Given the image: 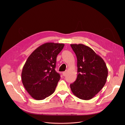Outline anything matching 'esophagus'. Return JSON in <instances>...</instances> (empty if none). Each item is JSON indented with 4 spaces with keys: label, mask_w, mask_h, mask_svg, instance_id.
Wrapping results in <instances>:
<instances>
[{
    "label": "esophagus",
    "mask_w": 125,
    "mask_h": 125,
    "mask_svg": "<svg viewBox=\"0 0 125 125\" xmlns=\"http://www.w3.org/2000/svg\"><path fill=\"white\" fill-rule=\"evenodd\" d=\"M62 74L63 76H66V72H62Z\"/></svg>",
    "instance_id": "34e87169"
}]
</instances>
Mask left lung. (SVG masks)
I'll list each match as a JSON object with an SVG mask.
<instances>
[{"mask_svg":"<svg viewBox=\"0 0 125 125\" xmlns=\"http://www.w3.org/2000/svg\"><path fill=\"white\" fill-rule=\"evenodd\" d=\"M71 46L77 58L76 80L70 84L73 94L80 99L90 100L104 86L108 69L103 59L90 47L83 44Z\"/></svg>","mask_w":125,"mask_h":125,"instance_id":"obj_1","label":"left lung"}]
</instances>
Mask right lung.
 Masks as SVG:
<instances>
[{
	"instance_id": "add662e5",
	"label": "right lung",
	"mask_w": 125,
	"mask_h": 125,
	"mask_svg": "<svg viewBox=\"0 0 125 125\" xmlns=\"http://www.w3.org/2000/svg\"><path fill=\"white\" fill-rule=\"evenodd\" d=\"M64 46L63 43H44L27 59L22 70V81L33 98L43 100L54 92L60 79L55 70L56 57Z\"/></svg>"
}]
</instances>
